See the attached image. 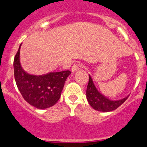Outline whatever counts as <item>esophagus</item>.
Instances as JSON below:
<instances>
[{
	"instance_id": "1",
	"label": "esophagus",
	"mask_w": 147,
	"mask_h": 147,
	"mask_svg": "<svg viewBox=\"0 0 147 147\" xmlns=\"http://www.w3.org/2000/svg\"><path fill=\"white\" fill-rule=\"evenodd\" d=\"M80 67H81V64L78 63V64H75L72 66V68H71V70H72V72H76V71L79 70V69H80Z\"/></svg>"
}]
</instances>
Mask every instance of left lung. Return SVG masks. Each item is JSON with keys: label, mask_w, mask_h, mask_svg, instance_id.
<instances>
[{"label": "left lung", "mask_w": 147, "mask_h": 147, "mask_svg": "<svg viewBox=\"0 0 147 147\" xmlns=\"http://www.w3.org/2000/svg\"><path fill=\"white\" fill-rule=\"evenodd\" d=\"M129 96L125 97L120 100L109 99L107 96L101 94L97 90L93 82L91 76L89 75V81L86 90V98L89 105L92 107L94 109L99 112H107L113 111L120 106L122 104L125 102L126 99L128 98Z\"/></svg>", "instance_id": "left-lung-1"}]
</instances>
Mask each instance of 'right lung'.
Wrapping results in <instances>:
<instances>
[{
    "instance_id": "add662e5",
    "label": "right lung",
    "mask_w": 147,
    "mask_h": 147,
    "mask_svg": "<svg viewBox=\"0 0 147 147\" xmlns=\"http://www.w3.org/2000/svg\"><path fill=\"white\" fill-rule=\"evenodd\" d=\"M20 44L13 60L14 78L18 89L24 99L40 109L53 106L61 96L69 70L49 72L42 75H30L20 64Z\"/></svg>"
}]
</instances>
